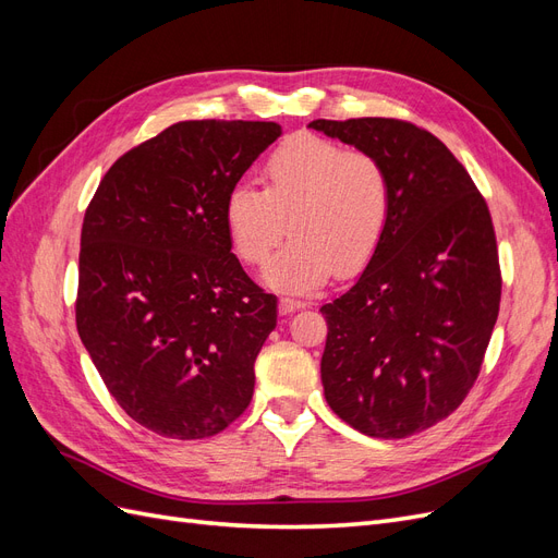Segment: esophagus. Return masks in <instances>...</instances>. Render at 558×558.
Instances as JSON below:
<instances>
[{
    "mask_svg": "<svg viewBox=\"0 0 558 558\" xmlns=\"http://www.w3.org/2000/svg\"><path fill=\"white\" fill-rule=\"evenodd\" d=\"M307 302L305 300H293V298H281L279 300V312L281 314H293L295 310H305Z\"/></svg>",
    "mask_w": 558,
    "mask_h": 558,
    "instance_id": "34e87169",
    "label": "esophagus"
}]
</instances>
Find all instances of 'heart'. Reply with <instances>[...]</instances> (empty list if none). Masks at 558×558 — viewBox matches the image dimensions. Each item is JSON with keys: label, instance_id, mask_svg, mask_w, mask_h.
Returning a JSON list of instances; mask_svg holds the SVG:
<instances>
[{"label": "heart", "instance_id": "obj_1", "mask_svg": "<svg viewBox=\"0 0 558 558\" xmlns=\"http://www.w3.org/2000/svg\"><path fill=\"white\" fill-rule=\"evenodd\" d=\"M393 214L391 177L379 158L316 134L279 144L263 167V189L238 183L226 197V228L238 256L267 265L265 281L310 293L332 275L353 277L377 256Z\"/></svg>", "mask_w": 558, "mask_h": 558}]
</instances>
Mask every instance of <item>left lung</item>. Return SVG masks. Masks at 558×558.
I'll return each mask as SVG.
<instances>
[{
	"mask_svg": "<svg viewBox=\"0 0 558 558\" xmlns=\"http://www.w3.org/2000/svg\"><path fill=\"white\" fill-rule=\"evenodd\" d=\"M310 128L381 160L393 214L359 281L320 307V381L349 426L400 440L447 418L475 384L500 307L486 199L424 128L398 118H318Z\"/></svg>",
	"mask_w": 558,
	"mask_h": 558,
	"instance_id": "obj_1",
	"label": "left lung"
}]
</instances>
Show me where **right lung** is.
I'll return each instance as SVG.
<instances>
[{"instance_id":"add662e5","label":"right lung","mask_w":558,"mask_h":558,"mask_svg":"<svg viewBox=\"0 0 558 558\" xmlns=\"http://www.w3.org/2000/svg\"><path fill=\"white\" fill-rule=\"evenodd\" d=\"M281 134L265 121H181L118 158L81 228L76 328L140 426L202 440L248 408L277 295L232 253L226 197Z\"/></svg>"}]
</instances>
